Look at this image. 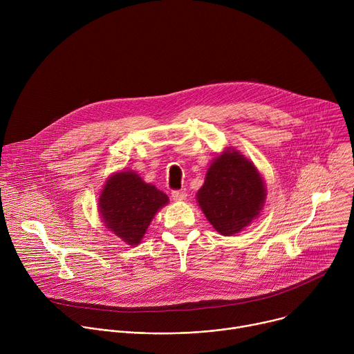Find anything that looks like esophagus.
Masks as SVG:
<instances>
[{
  "label": "esophagus",
  "instance_id": "esophagus-1",
  "mask_svg": "<svg viewBox=\"0 0 354 354\" xmlns=\"http://www.w3.org/2000/svg\"><path fill=\"white\" fill-rule=\"evenodd\" d=\"M172 198L174 200H185L186 198V193L183 190H172Z\"/></svg>",
  "mask_w": 354,
  "mask_h": 354
}]
</instances>
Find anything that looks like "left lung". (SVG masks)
I'll return each instance as SVG.
<instances>
[{"label": "left lung", "instance_id": "8db88e82", "mask_svg": "<svg viewBox=\"0 0 354 354\" xmlns=\"http://www.w3.org/2000/svg\"><path fill=\"white\" fill-rule=\"evenodd\" d=\"M265 196L257 168L232 149L213 161L197 192V201L220 234L232 235L259 216Z\"/></svg>", "mask_w": 354, "mask_h": 354}]
</instances>
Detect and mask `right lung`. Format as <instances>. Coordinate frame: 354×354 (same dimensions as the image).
<instances>
[{
    "label": "right lung",
    "mask_w": 354,
    "mask_h": 354,
    "mask_svg": "<svg viewBox=\"0 0 354 354\" xmlns=\"http://www.w3.org/2000/svg\"><path fill=\"white\" fill-rule=\"evenodd\" d=\"M168 203V196L145 183L134 172H119L105 185L99 212L113 234L129 245H138L154 214Z\"/></svg>",
    "instance_id": "right-lung-1"
}]
</instances>
